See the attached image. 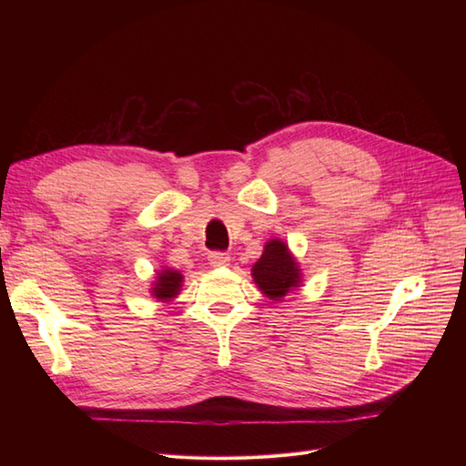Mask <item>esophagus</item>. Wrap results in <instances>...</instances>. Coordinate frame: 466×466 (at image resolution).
I'll return each instance as SVG.
<instances>
[{
	"label": "esophagus",
	"instance_id": "1",
	"mask_svg": "<svg viewBox=\"0 0 466 466\" xmlns=\"http://www.w3.org/2000/svg\"><path fill=\"white\" fill-rule=\"evenodd\" d=\"M208 260H209L211 266H216V268L228 266L229 264V255H225V252H211V255L208 257Z\"/></svg>",
	"mask_w": 466,
	"mask_h": 466
}]
</instances>
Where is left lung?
Segmentation results:
<instances>
[{"label":"left lung","instance_id":"8db88e82","mask_svg":"<svg viewBox=\"0 0 466 466\" xmlns=\"http://www.w3.org/2000/svg\"><path fill=\"white\" fill-rule=\"evenodd\" d=\"M257 288L268 299L281 301L288 293L301 288L303 274L288 243L281 238H270L264 245L262 257L252 264L250 270Z\"/></svg>","mask_w":466,"mask_h":466}]
</instances>
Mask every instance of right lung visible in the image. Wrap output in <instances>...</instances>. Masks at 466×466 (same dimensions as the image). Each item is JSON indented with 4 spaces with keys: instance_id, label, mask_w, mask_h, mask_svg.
I'll use <instances>...</instances> for the list:
<instances>
[{
    "instance_id": "obj_1",
    "label": "right lung",
    "mask_w": 466,
    "mask_h": 466,
    "mask_svg": "<svg viewBox=\"0 0 466 466\" xmlns=\"http://www.w3.org/2000/svg\"><path fill=\"white\" fill-rule=\"evenodd\" d=\"M182 281H185V276H182L178 270H175V268L161 266V270H157V274H155L151 281V288H149L151 298L161 303L173 301L182 289Z\"/></svg>"
}]
</instances>
